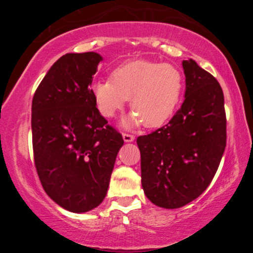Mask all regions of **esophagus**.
Returning a JSON list of instances; mask_svg holds the SVG:
<instances>
[{"mask_svg": "<svg viewBox=\"0 0 253 253\" xmlns=\"http://www.w3.org/2000/svg\"><path fill=\"white\" fill-rule=\"evenodd\" d=\"M123 140L126 141V143H131V141L134 140V136L129 133H123Z\"/></svg>", "mask_w": 253, "mask_h": 253, "instance_id": "1", "label": "esophagus"}]
</instances>
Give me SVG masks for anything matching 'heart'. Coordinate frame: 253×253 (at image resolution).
<instances>
[{
  "mask_svg": "<svg viewBox=\"0 0 253 253\" xmlns=\"http://www.w3.org/2000/svg\"><path fill=\"white\" fill-rule=\"evenodd\" d=\"M183 86L182 72L174 65L137 60L116 67L110 81L95 82L92 94L99 113L106 119L116 116L130 99L132 112L121 122L126 129L143 124L159 127L174 115Z\"/></svg>",
  "mask_w": 253,
  "mask_h": 253,
  "instance_id": "obj_1",
  "label": "heart"
}]
</instances>
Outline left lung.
<instances>
[{"instance_id":"left-lung-1","label":"left lung","mask_w":253,"mask_h":253,"mask_svg":"<svg viewBox=\"0 0 253 253\" xmlns=\"http://www.w3.org/2000/svg\"><path fill=\"white\" fill-rule=\"evenodd\" d=\"M184 102L167 126L137 138L141 185L162 209H179L202 195L219 168L226 148L222 88L190 58L182 62Z\"/></svg>"}]
</instances>
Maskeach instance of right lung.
Listing matches in <instances>:
<instances>
[{"label": "right lung", "mask_w": 253, "mask_h": 253, "mask_svg": "<svg viewBox=\"0 0 253 253\" xmlns=\"http://www.w3.org/2000/svg\"><path fill=\"white\" fill-rule=\"evenodd\" d=\"M102 56L69 53L51 65L34 93V164L44 191L74 213L105 199L122 134L107 124L92 94Z\"/></svg>", "instance_id": "add662e5"}]
</instances>
